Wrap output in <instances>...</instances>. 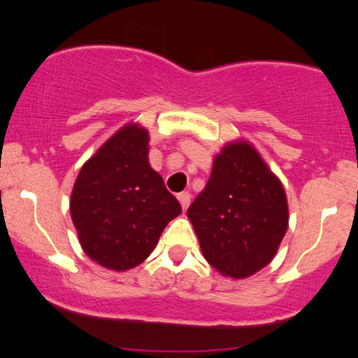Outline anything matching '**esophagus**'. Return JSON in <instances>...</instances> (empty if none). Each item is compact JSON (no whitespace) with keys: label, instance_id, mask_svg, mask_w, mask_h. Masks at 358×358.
Listing matches in <instances>:
<instances>
[{"label":"esophagus","instance_id":"obj_1","mask_svg":"<svg viewBox=\"0 0 358 358\" xmlns=\"http://www.w3.org/2000/svg\"><path fill=\"white\" fill-rule=\"evenodd\" d=\"M178 199L180 202V206H182V209L186 210L187 207H189V204H191V194H189V192H180L179 196H178Z\"/></svg>","mask_w":358,"mask_h":358}]
</instances>
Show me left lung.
I'll return each mask as SVG.
<instances>
[{"label": "left lung", "instance_id": "obj_1", "mask_svg": "<svg viewBox=\"0 0 358 358\" xmlns=\"http://www.w3.org/2000/svg\"><path fill=\"white\" fill-rule=\"evenodd\" d=\"M207 262L231 279L254 275L275 257L289 206L280 179L249 141L215 154L206 189L187 209Z\"/></svg>", "mask_w": 358, "mask_h": 358}]
</instances>
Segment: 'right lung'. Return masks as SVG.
<instances>
[{"mask_svg":"<svg viewBox=\"0 0 358 358\" xmlns=\"http://www.w3.org/2000/svg\"><path fill=\"white\" fill-rule=\"evenodd\" d=\"M148 154V129L127 122L87 159L74 182L69 210L79 244L111 271L144 262L182 210Z\"/></svg>","mask_w":358,"mask_h":358,"instance_id":"1","label":"right lung"}]
</instances>
